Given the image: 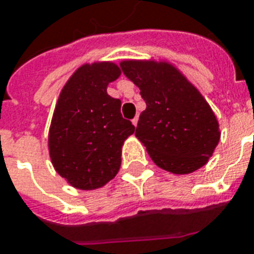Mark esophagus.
<instances>
[{
	"mask_svg": "<svg viewBox=\"0 0 254 254\" xmlns=\"http://www.w3.org/2000/svg\"><path fill=\"white\" fill-rule=\"evenodd\" d=\"M137 121H139V115H136V117H135L132 119V125L135 126V127H136V126H137Z\"/></svg>",
	"mask_w": 254,
	"mask_h": 254,
	"instance_id": "obj_1",
	"label": "esophagus"
}]
</instances>
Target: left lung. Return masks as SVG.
I'll return each instance as SVG.
<instances>
[{
    "mask_svg": "<svg viewBox=\"0 0 254 254\" xmlns=\"http://www.w3.org/2000/svg\"><path fill=\"white\" fill-rule=\"evenodd\" d=\"M121 67L147 105L135 136L155 164L176 175L190 174L207 164L219 144L220 129L197 88L167 62L123 61Z\"/></svg>",
    "mask_w": 254,
    "mask_h": 254,
    "instance_id": "left-lung-1",
    "label": "left lung"
}]
</instances>
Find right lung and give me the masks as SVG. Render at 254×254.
Segmentation results:
<instances>
[{"mask_svg": "<svg viewBox=\"0 0 254 254\" xmlns=\"http://www.w3.org/2000/svg\"><path fill=\"white\" fill-rule=\"evenodd\" d=\"M113 62L83 64L64 84L49 131L56 171L78 190H96L117 176L122 145L135 127L121 114L122 102L107 94L121 75Z\"/></svg>", "mask_w": 254, "mask_h": 254, "instance_id": "right-lung-1", "label": "right lung"}]
</instances>
